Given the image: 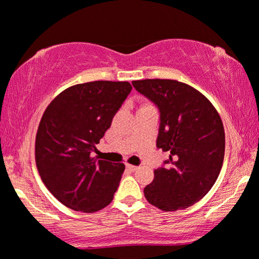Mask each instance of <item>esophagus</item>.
Here are the masks:
<instances>
[{
	"label": "esophagus",
	"instance_id": "obj_1",
	"mask_svg": "<svg viewBox=\"0 0 259 259\" xmlns=\"http://www.w3.org/2000/svg\"><path fill=\"white\" fill-rule=\"evenodd\" d=\"M126 167H127V168H128V169H130V171H132V172H134V171H137V169H138V168H139V167H138V166H134V165H131V164H126Z\"/></svg>",
	"mask_w": 259,
	"mask_h": 259
}]
</instances>
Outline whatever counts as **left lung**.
Returning <instances> with one entry per match:
<instances>
[{
    "mask_svg": "<svg viewBox=\"0 0 259 259\" xmlns=\"http://www.w3.org/2000/svg\"><path fill=\"white\" fill-rule=\"evenodd\" d=\"M132 84L158 107L157 147L169 152L144 189L145 197L165 212L192 206L211 190L222 169L225 133L221 116L200 92L184 82L146 79Z\"/></svg>",
    "mask_w": 259,
    "mask_h": 259,
    "instance_id": "obj_1",
    "label": "left lung"
}]
</instances>
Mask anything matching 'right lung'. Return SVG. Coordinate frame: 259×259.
<instances>
[{
  "instance_id": "obj_1",
  "label": "right lung",
  "mask_w": 259,
  "mask_h": 259,
  "mask_svg": "<svg viewBox=\"0 0 259 259\" xmlns=\"http://www.w3.org/2000/svg\"><path fill=\"white\" fill-rule=\"evenodd\" d=\"M132 91L127 81H93L67 88L46 109L35 140L42 182L65 206L92 212L113 200L125 169L92 158Z\"/></svg>"
}]
</instances>
